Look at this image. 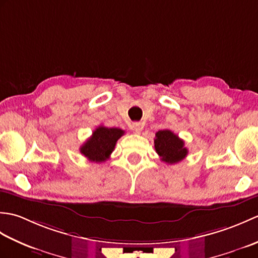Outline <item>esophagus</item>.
Returning a JSON list of instances; mask_svg holds the SVG:
<instances>
[{
	"label": "esophagus",
	"mask_w": 258,
	"mask_h": 258,
	"mask_svg": "<svg viewBox=\"0 0 258 258\" xmlns=\"http://www.w3.org/2000/svg\"><path fill=\"white\" fill-rule=\"evenodd\" d=\"M132 127L136 133L140 134L142 132V130H143V124L140 123V122H135V123L132 124Z\"/></svg>",
	"instance_id": "obj_1"
}]
</instances>
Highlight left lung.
Wrapping results in <instances>:
<instances>
[{
    "label": "left lung",
    "instance_id": "obj_1",
    "mask_svg": "<svg viewBox=\"0 0 258 258\" xmlns=\"http://www.w3.org/2000/svg\"><path fill=\"white\" fill-rule=\"evenodd\" d=\"M154 147L161 160L167 164L178 163L187 155L184 141L180 140L171 130L158 131L155 134Z\"/></svg>",
    "mask_w": 258,
    "mask_h": 258
}]
</instances>
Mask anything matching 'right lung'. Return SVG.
<instances>
[{"mask_svg":"<svg viewBox=\"0 0 258 258\" xmlns=\"http://www.w3.org/2000/svg\"><path fill=\"white\" fill-rule=\"evenodd\" d=\"M124 131L117 127L98 126L91 138L81 146L80 152L87 160L95 163L105 162L115 149L116 142L124 135Z\"/></svg>","mask_w":258,"mask_h":258,"instance_id":"obj_1","label":"right lung"}]
</instances>
